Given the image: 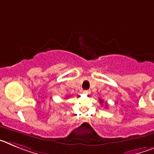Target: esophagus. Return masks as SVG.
Wrapping results in <instances>:
<instances>
[{
    "mask_svg": "<svg viewBox=\"0 0 154 154\" xmlns=\"http://www.w3.org/2000/svg\"><path fill=\"white\" fill-rule=\"evenodd\" d=\"M83 93L85 94V95H89V94L91 93V91L90 90H84Z\"/></svg>",
    "mask_w": 154,
    "mask_h": 154,
    "instance_id": "obj_1",
    "label": "esophagus"
}]
</instances>
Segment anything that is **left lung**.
<instances>
[{
	"mask_svg": "<svg viewBox=\"0 0 154 154\" xmlns=\"http://www.w3.org/2000/svg\"><path fill=\"white\" fill-rule=\"evenodd\" d=\"M99 101H100V103H103V100H102V99H99Z\"/></svg>",
	"mask_w": 154,
	"mask_h": 154,
	"instance_id": "left-lung-1",
	"label": "left lung"
}]
</instances>
